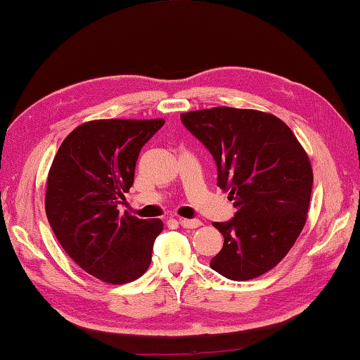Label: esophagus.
I'll list each match as a JSON object with an SVG mask.
<instances>
[{"mask_svg": "<svg viewBox=\"0 0 360 360\" xmlns=\"http://www.w3.org/2000/svg\"><path fill=\"white\" fill-rule=\"evenodd\" d=\"M181 226L186 228V229H195V228H200L201 226V221L200 220H186V218H181L179 220Z\"/></svg>", "mask_w": 360, "mask_h": 360, "instance_id": "1", "label": "esophagus"}]
</instances>
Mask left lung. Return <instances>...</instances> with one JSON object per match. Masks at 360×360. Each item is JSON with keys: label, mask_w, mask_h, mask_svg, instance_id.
Here are the masks:
<instances>
[{"label": "left lung", "mask_w": 360, "mask_h": 360, "mask_svg": "<svg viewBox=\"0 0 360 360\" xmlns=\"http://www.w3.org/2000/svg\"><path fill=\"white\" fill-rule=\"evenodd\" d=\"M181 122L212 154L217 186L237 209L214 223L224 242L210 266L232 281L270 271L307 220L314 173L304 148L283 120L255 109L220 105L186 112Z\"/></svg>", "instance_id": "obj_1"}]
</instances>
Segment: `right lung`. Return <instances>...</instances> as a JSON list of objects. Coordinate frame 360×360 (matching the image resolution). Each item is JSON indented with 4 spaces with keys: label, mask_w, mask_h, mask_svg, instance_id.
I'll return each mask as SVG.
<instances>
[{
    "label": "right lung",
    "mask_w": 360,
    "mask_h": 360,
    "mask_svg": "<svg viewBox=\"0 0 360 360\" xmlns=\"http://www.w3.org/2000/svg\"><path fill=\"white\" fill-rule=\"evenodd\" d=\"M165 120H94L68 134L49 168L45 210L67 255L108 284L139 279L151 264L159 218L117 209L129 192L142 146Z\"/></svg>",
    "instance_id": "add662e5"
}]
</instances>
